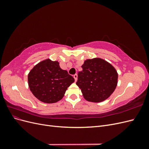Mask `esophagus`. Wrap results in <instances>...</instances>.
Segmentation results:
<instances>
[{"label":"esophagus","mask_w":149,"mask_h":149,"mask_svg":"<svg viewBox=\"0 0 149 149\" xmlns=\"http://www.w3.org/2000/svg\"><path fill=\"white\" fill-rule=\"evenodd\" d=\"M73 77H74V79H75V81H77V79H78V75H77V74H74L73 75Z\"/></svg>","instance_id":"34e87169"}]
</instances>
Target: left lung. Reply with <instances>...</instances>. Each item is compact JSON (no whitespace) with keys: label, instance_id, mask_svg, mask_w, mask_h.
Instances as JSON below:
<instances>
[{"label":"left lung","instance_id":"obj_1","mask_svg":"<svg viewBox=\"0 0 149 149\" xmlns=\"http://www.w3.org/2000/svg\"><path fill=\"white\" fill-rule=\"evenodd\" d=\"M78 74L76 84L86 100L100 102L109 97L118 84V74L110 63L101 58L86 60Z\"/></svg>","mask_w":149,"mask_h":149}]
</instances>
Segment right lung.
Listing matches in <instances>:
<instances>
[{
  "label": "right lung",
  "instance_id": "obj_1",
  "mask_svg": "<svg viewBox=\"0 0 149 149\" xmlns=\"http://www.w3.org/2000/svg\"><path fill=\"white\" fill-rule=\"evenodd\" d=\"M30 91L38 100L45 103L61 100L74 79L58 61L47 59L35 65L28 75Z\"/></svg>",
  "mask_w": 149,
  "mask_h": 149
}]
</instances>
